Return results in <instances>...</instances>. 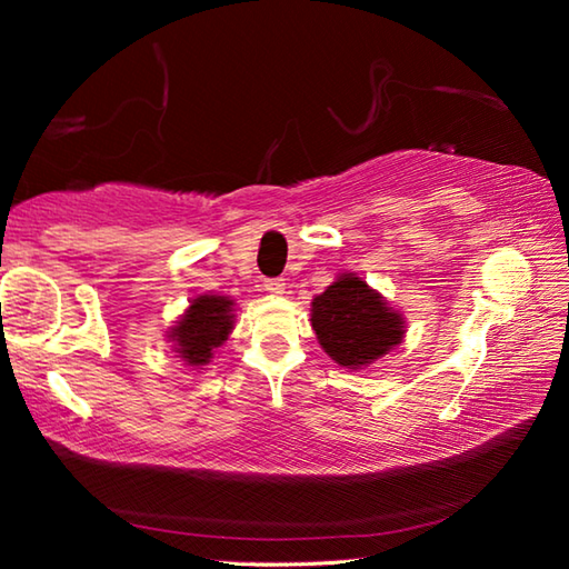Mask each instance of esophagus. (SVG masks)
<instances>
[{
    "label": "esophagus",
    "instance_id": "34e87169",
    "mask_svg": "<svg viewBox=\"0 0 569 569\" xmlns=\"http://www.w3.org/2000/svg\"><path fill=\"white\" fill-rule=\"evenodd\" d=\"M263 288H266L268 293H273V296H281V293H286V278H266Z\"/></svg>",
    "mask_w": 569,
    "mask_h": 569
}]
</instances>
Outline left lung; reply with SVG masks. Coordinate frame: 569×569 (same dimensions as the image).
Here are the masks:
<instances>
[{
  "label": "left lung",
  "mask_w": 569,
  "mask_h": 569,
  "mask_svg": "<svg viewBox=\"0 0 569 569\" xmlns=\"http://www.w3.org/2000/svg\"><path fill=\"white\" fill-rule=\"evenodd\" d=\"M311 326L321 349L346 369H363L403 339V316L356 273H341L313 298Z\"/></svg>",
  "instance_id": "1"
}]
</instances>
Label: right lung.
Wrapping results in <instances>:
<instances>
[{
  "label": "right lung",
  "mask_w": 569,
  "mask_h": 569,
  "mask_svg": "<svg viewBox=\"0 0 569 569\" xmlns=\"http://www.w3.org/2000/svg\"><path fill=\"white\" fill-rule=\"evenodd\" d=\"M233 298L228 296H198L192 298L188 311L170 329L172 349L188 366H206L216 349L228 341L233 331L236 313Z\"/></svg>",
  "instance_id": "add662e5"
}]
</instances>
